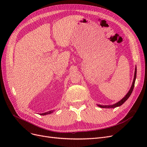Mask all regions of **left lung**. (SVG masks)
Segmentation results:
<instances>
[{"mask_svg":"<svg viewBox=\"0 0 147 147\" xmlns=\"http://www.w3.org/2000/svg\"><path fill=\"white\" fill-rule=\"evenodd\" d=\"M136 68H135V75H134V81L132 83V85L130 88V89L129 90L128 93L126 94V95L121 100L118 102H117L116 104L111 105H98L99 107L101 108H105V109H109V108H115V107H119L120 105H121L123 103H124L126 100L129 98V97L130 96L131 94L132 93V91L134 90V86H135V80H136Z\"/></svg>","mask_w":147,"mask_h":147,"instance_id":"1","label":"left lung"}]
</instances>
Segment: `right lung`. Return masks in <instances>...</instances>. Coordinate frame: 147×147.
I'll return each instance as SVG.
<instances>
[{
    "label": "right lung",
    "instance_id": "obj_1",
    "mask_svg": "<svg viewBox=\"0 0 147 147\" xmlns=\"http://www.w3.org/2000/svg\"><path fill=\"white\" fill-rule=\"evenodd\" d=\"M53 110H51V111H48V112H46V113H44L40 114V115H46V114H51V113H53Z\"/></svg>",
    "mask_w": 147,
    "mask_h": 147
}]
</instances>
